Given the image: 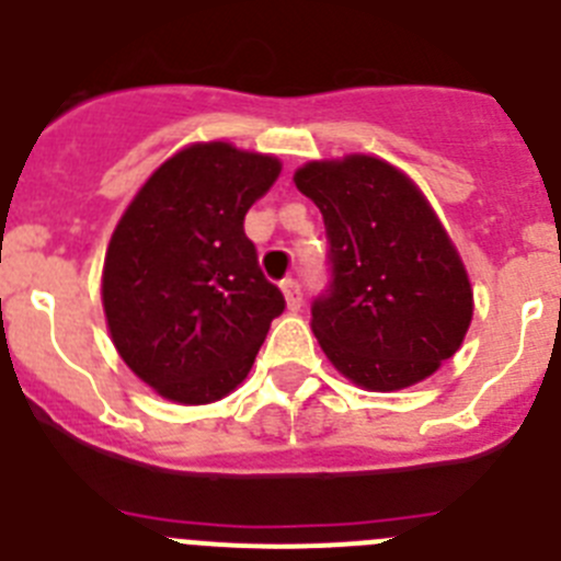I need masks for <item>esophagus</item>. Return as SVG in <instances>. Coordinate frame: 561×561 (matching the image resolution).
Returning <instances> with one entry per match:
<instances>
[{
	"label": "esophagus",
	"mask_w": 561,
	"mask_h": 561,
	"mask_svg": "<svg viewBox=\"0 0 561 561\" xmlns=\"http://www.w3.org/2000/svg\"><path fill=\"white\" fill-rule=\"evenodd\" d=\"M282 293H285V301H287V310H299L301 307V290H299V282L296 279H285L282 282Z\"/></svg>",
	"instance_id": "34e87169"
}]
</instances>
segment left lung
Here are the masks:
<instances>
[{
	"label": "left lung",
	"instance_id": "left-lung-1",
	"mask_svg": "<svg viewBox=\"0 0 561 561\" xmlns=\"http://www.w3.org/2000/svg\"><path fill=\"white\" fill-rule=\"evenodd\" d=\"M293 181L321 209L332 285L312 305L327 360L366 391H400L438 371L472 324V285L416 181L371 153L316 159Z\"/></svg>",
	"mask_w": 561,
	"mask_h": 561
}]
</instances>
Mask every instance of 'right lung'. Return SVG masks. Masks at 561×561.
Returning a JSON list of instances; mask_svg holds the SVG:
<instances>
[{
  "instance_id": "1",
  "label": "right lung",
  "mask_w": 561,
  "mask_h": 561,
  "mask_svg": "<svg viewBox=\"0 0 561 561\" xmlns=\"http://www.w3.org/2000/svg\"><path fill=\"white\" fill-rule=\"evenodd\" d=\"M279 173L271 153L193 142L161 161L114 226L100 282L105 324L125 366L164 400L229 397L285 310L243 231Z\"/></svg>"
}]
</instances>
